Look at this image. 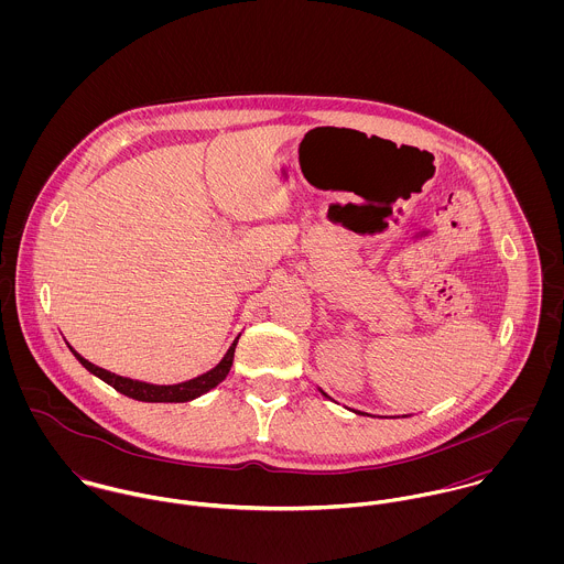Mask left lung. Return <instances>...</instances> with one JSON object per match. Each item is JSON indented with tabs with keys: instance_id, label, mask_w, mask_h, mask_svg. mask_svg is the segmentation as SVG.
Returning a JSON list of instances; mask_svg holds the SVG:
<instances>
[{
	"instance_id": "left-lung-1",
	"label": "left lung",
	"mask_w": 564,
	"mask_h": 564,
	"mask_svg": "<svg viewBox=\"0 0 564 564\" xmlns=\"http://www.w3.org/2000/svg\"><path fill=\"white\" fill-rule=\"evenodd\" d=\"M319 393H322L323 398H327L329 402H334V400H332V398H329L325 391H322V389H319ZM349 410H351V408H349ZM354 412H356V414H367V412H360V410H354ZM369 416H371V414H369ZM403 416H410V414H403Z\"/></svg>"
}]
</instances>
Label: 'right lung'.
Instances as JSON below:
<instances>
[{"instance_id":"right-lung-1","label":"right lung","mask_w":564,"mask_h":564,"mask_svg":"<svg viewBox=\"0 0 564 564\" xmlns=\"http://www.w3.org/2000/svg\"><path fill=\"white\" fill-rule=\"evenodd\" d=\"M241 336V334H239ZM239 336L232 340L230 349L226 351V356L219 360L217 367H213L210 371L193 378V380H186V382H177V384H152V382H143V380H132V378H126V376H117L108 369H101L93 362H88L86 358H82L80 354L69 345L72 354L80 360L82 367L86 371H90L95 378L104 380L108 387H112L115 391H119L121 395L126 398H132L137 402H150V403H184L191 402V400H197L202 395H206L208 391H213L215 387H219L226 376L230 373L232 369V362H235V349H237V343H239Z\"/></svg>"}]
</instances>
